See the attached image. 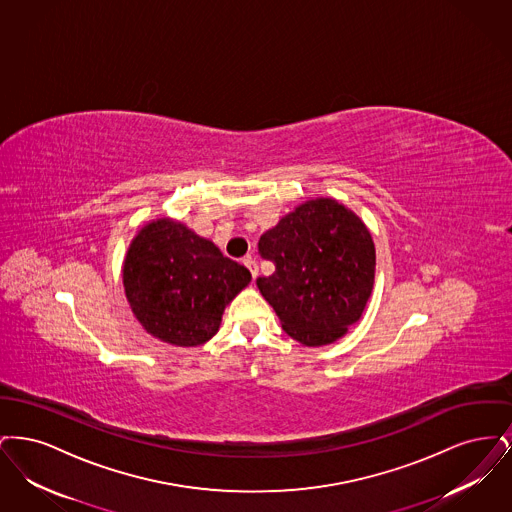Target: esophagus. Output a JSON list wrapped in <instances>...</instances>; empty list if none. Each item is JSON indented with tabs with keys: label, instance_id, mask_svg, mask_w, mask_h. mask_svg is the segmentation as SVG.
<instances>
[{
	"label": "esophagus",
	"instance_id": "34e87169",
	"mask_svg": "<svg viewBox=\"0 0 512 512\" xmlns=\"http://www.w3.org/2000/svg\"><path fill=\"white\" fill-rule=\"evenodd\" d=\"M244 265L245 267H247V270L251 272V278L255 280V278H257V272H259V270H257V263L253 261V257H245Z\"/></svg>",
	"mask_w": 512,
	"mask_h": 512
}]
</instances>
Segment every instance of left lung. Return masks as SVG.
I'll use <instances>...</instances> for the list:
<instances>
[{"mask_svg":"<svg viewBox=\"0 0 512 512\" xmlns=\"http://www.w3.org/2000/svg\"><path fill=\"white\" fill-rule=\"evenodd\" d=\"M259 253L274 272L257 286L293 340L332 343L363 315L376 251L365 224L338 201L303 203L261 236Z\"/></svg>","mask_w":512,"mask_h":512,"instance_id":"8db88e82","label":"left lung"}]
</instances>
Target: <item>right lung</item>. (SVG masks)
Masks as SVG:
<instances>
[{
  "instance_id": "right-lung-1",
  "label": "right lung",
  "mask_w": 512,
  "mask_h": 512,
  "mask_svg": "<svg viewBox=\"0 0 512 512\" xmlns=\"http://www.w3.org/2000/svg\"><path fill=\"white\" fill-rule=\"evenodd\" d=\"M124 290L147 332L172 345H201L251 274L219 247L169 219L147 224L130 245Z\"/></svg>"
}]
</instances>
